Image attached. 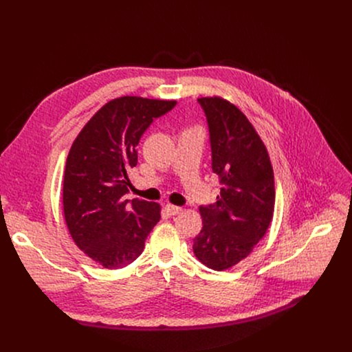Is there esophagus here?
<instances>
[{"instance_id":"obj_1","label":"esophagus","mask_w":352,"mask_h":352,"mask_svg":"<svg viewBox=\"0 0 352 352\" xmlns=\"http://www.w3.org/2000/svg\"><path fill=\"white\" fill-rule=\"evenodd\" d=\"M166 210H167V213L170 214V216H175V214H178V213H181L182 212V208H179V206H174V205H166Z\"/></svg>"}]
</instances>
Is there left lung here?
<instances>
[{
	"label": "left lung",
	"mask_w": 352,
	"mask_h": 352,
	"mask_svg": "<svg viewBox=\"0 0 352 352\" xmlns=\"http://www.w3.org/2000/svg\"><path fill=\"white\" fill-rule=\"evenodd\" d=\"M220 195L199 206L202 231L193 238L196 258L213 270L245 259L266 234L274 212V175L267 150L248 118L227 100L202 97Z\"/></svg>",
	"instance_id": "obj_1"
}]
</instances>
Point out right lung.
I'll use <instances>...</instances> for the list:
<instances>
[{
  "instance_id": "1",
  "label": "right lung",
  "mask_w": 352,
  "mask_h": 352,
  "mask_svg": "<svg viewBox=\"0 0 352 352\" xmlns=\"http://www.w3.org/2000/svg\"><path fill=\"white\" fill-rule=\"evenodd\" d=\"M177 102L125 96L100 109L75 139L63 186L64 214L75 243L107 269L132 263L160 220V206L126 199L138 144Z\"/></svg>"
}]
</instances>
